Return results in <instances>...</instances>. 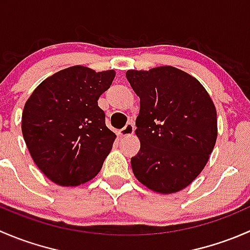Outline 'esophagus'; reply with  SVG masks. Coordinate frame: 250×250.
<instances>
[{"label":"esophagus","instance_id":"1","mask_svg":"<svg viewBox=\"0 0 250 250\" xmlns=\"http://www.w3.org/2000/svg\"><path fill=\"white\" fill-rule=\"evenodd\" d=\"M134 133V125L133 123H127L122 129L120 130L121 137H127V135H132Z\"/></svg>","mask_w":250,"mask_h":250}]
</instances>
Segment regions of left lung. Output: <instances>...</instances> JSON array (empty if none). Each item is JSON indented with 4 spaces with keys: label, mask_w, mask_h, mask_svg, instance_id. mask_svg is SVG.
Wrapping results in <instances>:
<instances>
[{
    "label": "left lung",
    "mask_w": 250,
    "mask_h": 250,
    "mask_svg": "<svg viewBox=\"0 0 250 250\" xmlns=\"http://www.w3.org/2000/svg\"><path fill=\"white\" fill-rule=\"evenodd\" d=\"M125 77L140 98L133 173L150 190L178 192L208 162L218 137L215 106L195 77L173 66L128 70Z\"/></svg>",
    "instance_id": "1"
}]
</instances>
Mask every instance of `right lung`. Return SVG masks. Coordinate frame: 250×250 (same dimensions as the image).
Wrapping results in <instances>:
<instances>
[{
  "mask_svg": "<svg viewBox=\"0 0 250 250\" xmlns=\"http://www.w3.org/2000/svg\"><path fill=\"white\" fill-rule=\"evenodd\" d=\"M116 72L71 66L44 80L27 99L22 137L32 160L53 183L76 186L100 172L115 133L98 106Z\"/></svg>",
  "mask_w": 250,
  "mask_h": 250,
  "instance_id": "add662e5",
  "label": "right lung"
}]
</instances>
